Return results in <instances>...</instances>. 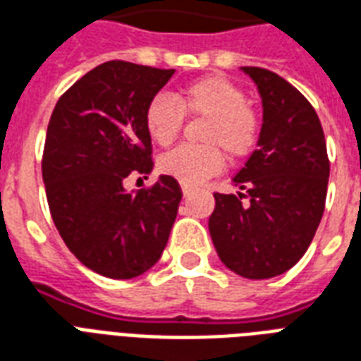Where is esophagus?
<instances>
[{
	"instance_id": "esophagus-1",
	"label": "esophagus",
	"mask_w": 361,
	"mask_h": 361,
	"mask_svg": "<svg viewBox=\"0 0 361 361\" xmlns=\"http://www.w3.org/2000/svg\"><path fill=\"white\" fill-rule=\"evenodd\" d=\"M181 191H183V197H187V195H189V191H191V187L183 183V185H181Z\"/></svg>"
}]
</instances>
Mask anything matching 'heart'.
Listing matches in <instances>:
<instances>
[{
  "label": "heart",
  "mask_w": 361,
  "mask_h": 361,
  "mask_svg": "<svg viewBox=\"0 0 361 361\" xmlns=\"http://www.w3.org/2000/svg\"><path fill=\"white\" fill-rule=\"evenodd\" d=\"M206 117L199 145H180L161 157L159 169L185 185H197L231 161L244 159L261 137V114L246 92L224 75H204L181 85L170 96H155L145 107V128L155 144L166 147L183 128V119Z\"/></svg>",
  "instance_id": "b5f03b06"
}]
</instances>
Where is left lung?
<instances>
[{"label":"left lung","mask_w":361,"mask_h":361,"mask_svg":"<svg viewBox=\"0 0 361 361\" xmlns=\"http://www.w3.org/2000/svg\"><path fill=\"white\" fill-rule=\"evenodd\" d=\"M242 70L263 100L261 137L233 178L240 192H214L208 229L227 269L265 280L290 271L314 238L326 208L329 159L310 102L274 71Z\"/></svg>","instance_id":"obj_1"}]
</instances>
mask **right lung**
I'll use <instances>...</instances> for the list:
<instances>
[{"label":"right lung","instance_id":"right-lung-1","mask_svg":"<svg viewBox=\"0 0 361 361\" xmlns=\"http://www.w3.org/2000/svg\"><path fill=\"white\" fill-rule=\"evenodd\" d=\"M174 75L109 60L60 96L47 126L41 172L52 221L70 252L115 280L140 276L161 259L183 197L161 176L126 192L132 174H151L145 107Z\"/></svg>","mask_w":361,"mask_h":361}]
</instances>
